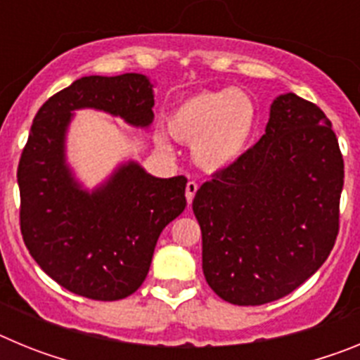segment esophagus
<instances>
[{
  "label": "esophagus",
  "instance_id": "esophagus-1",
  "mask_svg": "<svg viewBox=\"0 0 360 360\" xmlns=\"http://www.w3.org/2000/svg\"><path fill=\"white\" fill-rule=\"evenodd\" d=\"M196 191H198V184L193 182V180H191V182H187V186H186V198H187V203H193V198H195Z\"/></svg>",
  "mask_w": 360,
  "mask_h": 360
}]
</instances>
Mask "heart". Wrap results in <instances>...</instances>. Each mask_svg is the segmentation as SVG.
<instances>
[{"label": "heart", "mask_w": 360, "mask_h": 360, "mask_svg": "<svg viewBox=\"0 0 360 360\" xmlns=\"http://www.w3.org/2000/svg\"><path fill=\"white\" fill-rule=\"evenodd\" d=\"M259 126V108L240 88L203 90L182 98L165 119L174 141L191 144L200 169L221 173L243 160Z\"/></svg>", "instance_id": "obj_1"}]
</instances>
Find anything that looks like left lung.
Returning <instances> with one entry per match:
<instances>
[{
    "label": "left lung",
    "instance_id": "obj_1",
    "mask_svg": "<svg viewBox=\"0 0 360 360\" xmlns=\"http://www.w3.org/2000/svg\"><path fill=\"white\" fill-rule=\"evenodd\" d=\"M342 184L332 122L295 94L276 97L259 142L193 200L209 287L256 307L303 285L333 249Z\"/></svg>",
    "mask_w": 360,
    "mask_h": 360
}]
</instances>
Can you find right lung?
<instances>
[{
	"label": "right lung",
	"instance_id": "obj_1",
	"mask_svg": "<svg viewBox=\"0 0 360 360\" xmlns=\"http://www.w3.org/2000/svg\"><path fill=\"white\" fill-rule=\"evenodd\" d=\"M153 88L142 73L81 77L50 97L32 122L18 167L21 234L37 265L82 297L131 295L148 276L160 232L187 205L184 176L157 178L126 160L88 189L66 157L70 124L79 110L104 111L149 129Z\"/></svg>",
	"mask_w": 360,
	"mask_h": 360
}]
</instances>
